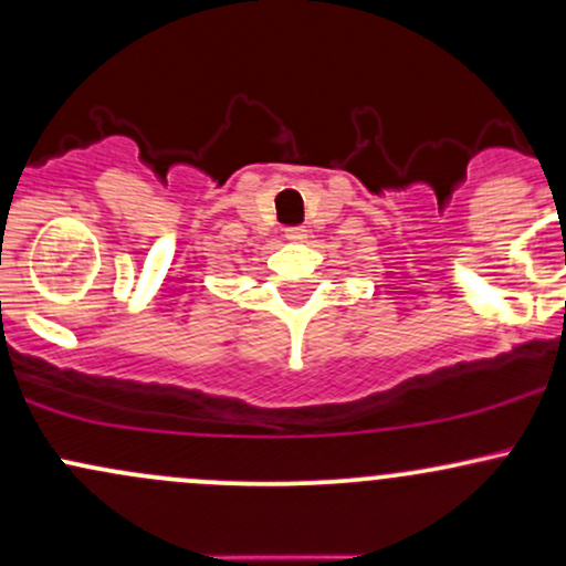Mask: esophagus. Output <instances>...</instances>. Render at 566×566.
Returning <instances> with one entry per match:
<instances>
[{
    "label": "esophagus",
    "mask_w": 566,
    "mask_h": 566,
    "mask_svg": "<svg viewBox=\"0 0 566 566\" xmlns=\"http://www.w3.org/2000/svg\"><path fill=\"white\" fill-rule=\"evenodd\" d=\"M284 239H287V241H306V228H303V226L287 228V231H284Z\"/></svg>",
    "instance_id": "obj_1"
}]
</instances>
